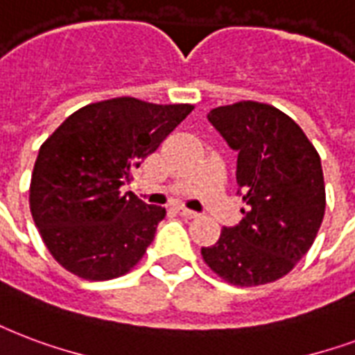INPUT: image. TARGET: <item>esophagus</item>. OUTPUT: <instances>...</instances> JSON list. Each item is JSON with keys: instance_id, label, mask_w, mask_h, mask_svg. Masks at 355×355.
I'll list each match as a JSON object with an SVG mask.
<instances>
[{"instance_id": "esophagus-1", "label": "esophagus", "mask_w": 355, "mask_h": 355, "mask_svg": "<svg viewBox=\"0 0 355 355\" xmlns=\"http://www.w3.org/2000/svg\"><path fill=\"white\" fill-rule=\"evenodd\" d=\"M177 212L180 214V216H184V218H188V220H193V218H197V216H199V214L193 212V210H188V208H184V207H178Z\"/></svg>"}]
</instances>
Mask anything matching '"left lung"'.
<instances>
[{"label":"left lung","instance_id":"8db88e82","mask_svg":"<svg viewBox=\"0 0 355 355\" xmlns=\"http://www.w3.org/2000/svg\"><path fill=\"white\" fill-rule=\"evenodd\" d=\"M238 153L236 184L248 205L236 227L201 248L202 261L236 286L266 285L286 275L309 251L326 210L320 156L286 113L242 100L208 113Z\"/></svg>","mask_w":355,"mask_h":355}]
</instances>
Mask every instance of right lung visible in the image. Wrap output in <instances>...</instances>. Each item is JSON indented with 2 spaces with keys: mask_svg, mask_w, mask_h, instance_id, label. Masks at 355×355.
Listing matches in <instances>:
<instances>
[{
  "mask_svg": "<svg viewBox=\"0 0 355 355\" xmlns=\"http://www.w3.org/2000/svg\"><path fill=\"white\" fill-rule=\"evenodd\" d=\"M191 104L132 96L83 105L40 145L29 208L42 242L61 266L87 281L128 274L166 218L119 188L182 123Z\"/></svg>",
  "mask_w": 355,
  "mask_h": 355,
  "instance_id": "1",
  "label": "right lung"
}]
</instances>
